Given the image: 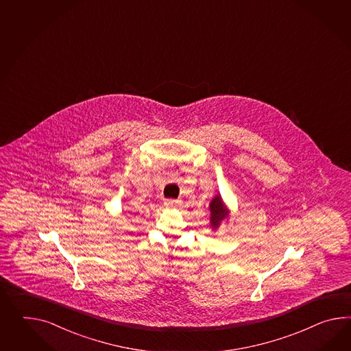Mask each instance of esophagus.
Masks as SVG:
<instances>
[{
  "label": "esophagus",
  "mask_w": 351,
  "mask_h": 351,
  "mask_svg": "<svg viewBox=\"0 0 351 351\" xmlns=\"http://www.w3.org/2000/svg\"><path fill=\"white\" fill-rule=\"evenodd\" d=\"M179 206L180 203L178 200L169 199V200H166V202H165V206H166V208H169V209H173V208H178Z\"/></svg>",
  "instance_id": "obj_1"
}]
</instances>
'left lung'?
<instances>
[{"label": "left lung", "mask_w": 351, "mask_h": 351, "mask_svg": "<svg viewBox=\"0 0 351 351\" xmlns=\"http://www.w3.org/2000/svg\"><path fill=\"white\" fill-rule=\"evenodd\" d=\"M209 210H210V217H209V226L213 231H217L222 223H228L230 217H231V210L224 203L221 194H217L215 197H212L209 203Z\"/></svg>", "instance_id": "8db88e82"}]
</instances>
